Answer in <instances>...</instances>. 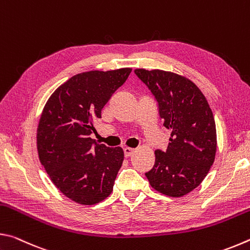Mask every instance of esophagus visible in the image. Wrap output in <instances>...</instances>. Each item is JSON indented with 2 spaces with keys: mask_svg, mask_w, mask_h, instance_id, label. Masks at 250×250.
<instances>
[{
  "mask_svg": "<svg viewBox=\"0 0 250 250\" xmlns=\"http://www.w3.org/2000/svg\"><path fill=\"white\" fill-rule=\"evenodd\" d=\"M124 152H125V156H126V158H128V156H131V155L134 153L135 149H132V147H125Z\"/></svg>",
  "mask_w": 250,
  "mask_h": 250,
  "instance_id": "1",
  "label": "esophagus"
}]
</instances>
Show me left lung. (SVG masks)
Wrapping results in <instances>:
<instances>
[{
	"mask_svg": "<svg viewBox=\"0 0 250 250\" xmlns=\"http://www.w3.org/2000/svg\"><path fill=\"white\" fill-rule=\"evenodd\" d=\"M159 104L163 125L171 130L167 151L156 150L146 179L167 196H184L200 185L216 154V125L205 96L192 80L166 70L135 69Z\"/></svg>",
	"mask_w": 250,
	"mask_h": 250,
	"instance_id": "obj_1",
	"label": "left lung"
}]
</instances>
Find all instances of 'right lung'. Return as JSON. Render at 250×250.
I'll list each match as a JSON object with an SVG mask.
<instances>
[{
    "mask_svg": "<svg viewBox=\"0 0 250 250\" xmlns=\"http://www.w3.org/2000/svg\"><path fill=\"white\" fill-rule=\"evenodd\" d=\"M131 68L90 70L61 84L46 103L37 125L39 158L54 185L78 204L94 205L111 194L124 161L120 146L95 143L94 121Z\"/></svg>",
    "mask_w": 250,
    "mask_h": 250,
    "instance_id": "1",
    "label": "right lung"
}]
</instances>
